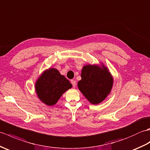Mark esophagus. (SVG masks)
<instances>
[{"instance_id":"34e87169","label":"esophagus","mask_w":150,"mask_h":150,"mask_svg":"<svg viewBox=\"0 0 150 150\" xmlns=\"http://www.w3.org/2000/svg\"><path fill=\"white\" fill-rule=\"evenodd\" d=\"M71 83H72V85L73 86V87L75 88L76 87V81L75 80H71Z\"/></svg>"}]
</instances>
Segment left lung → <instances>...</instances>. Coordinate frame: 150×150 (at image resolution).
Wrapping results in <instances>:
<instances>
[{
    "label": "left lung",
    "mask_w": 150,
    "mask_h": 150,
    "mask_svg": "<svg viewBox=\"0 0 150 150\" xmlns=\"http://www.w3.org/2000/svg\"><path fill=\"white\" fill-rule=\"evenodd\" d=\"M81 77V79L78 83V88L93 105L104 101L114 85L111 73L103 63L100 65L88 64L83 66Z\"/></svg>",
    "instance_id": "left-lung-1"
}]
</instances>
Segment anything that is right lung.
<instances>
[{"instance_id": "1", "label": "right lung", "mask_w": 150, "mask_h": 150, "mask_svg": "<svg viewBox=\"0 0 150 150\" xmlns=\"http://www.w3.org/2000/svg\"><path fill=\"white\" fill-rule=\"evenodd\" d=\"M72 87V84L58 70L51 67L43 72L35 82L38 98L47 106L55 105L62 94Z\"/></svg>"}]
</instances>
